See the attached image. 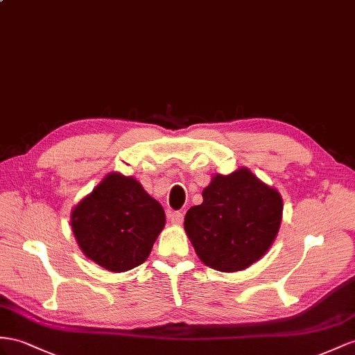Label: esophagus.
<instances>
[{
	"label": "esophagus",
	"instance_id": "esophagus-1",
	"mask_svg": "<svg viewBox=\"0 0 355 355\" xmlns=\"http://www.w3.org/2000/svg\"><path fill=\"white\" fill-rule=\"evenodd\" d=\"M168 217H169V220H171L172 223H175V225H181V223H183L184 214L181 213V211H172V213H169V214H168Z\"/></svg>",
	"mask_w": 355,
	"mask_h": 355
}]
</instances>
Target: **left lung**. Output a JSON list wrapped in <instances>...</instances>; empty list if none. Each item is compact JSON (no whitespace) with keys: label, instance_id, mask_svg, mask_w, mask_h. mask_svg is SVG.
<instances>
[{"label":"left lung","instance_id":"left-lung-1","mask_svg":"<svg viewBox=\"0 0 355 355\" xmlns=\"http://www.w3.org/2000/svg\"><path fill=\"white\" fill-rule=\"evenodd\" d=\"M202 199L186 213L184 231L207 267L241 271L266 255L284 213L277 189L243 166L230 175L214 174Z\"/></svg>","mask_w":355,"mask_h":355}]
</instances>
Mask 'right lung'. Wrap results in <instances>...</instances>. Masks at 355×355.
Here are the masks:
<instances>
[{
  "label": "right lung",
  "mask_w": 355,
  "mask_h": 355,
  "mask_svg": "<svg viewBox=\"0 0 355 355\" xmlns=\"http://www.w3.org/2000/svg\"><path fill=\"white\" fill-rule=\"evenodd\" d=\"M165 223L162 205L138 180L120 172H109L70 214L79 249L112 272L145 262Z\"/></svg>",
  "instance_id": "obj_1"
}]
</instances>
